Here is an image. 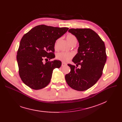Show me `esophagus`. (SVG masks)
<instances>
[{
    "label": "esophagus",
    "mask_w": 122,
    "mask_h": 122,
    "mask_svg": "<svg viewBox=\"0 0 122 122\" xmlns=\"http://www.w3.org/2000/svg\"><path fill=\"white\" fill-rule=\"evenodd\" d=\"M67 65V64L65 63H64V62H62V67H64V66H65Z\"/></svg>",
    "instance_id": "esophagus-1"
}]
</instances>
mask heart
I'll list each match as a JSON object with an SVG mask.
<instances>
[{
    "mask_svg": "<svg viewBox=\"0 0 122 122\" xmlns=\"http://www.w3.org/2000/svg\"><path fill=\"white\" fill-rule=\"evenodd\" d=\"M66 39L70 45H72L73 43H76V42H77V39H76V37L71 34L67 35V36H66ZM58 41L59 40H57L55 43L54 47L55 48L57 47V44L58 42ZM74 56V54L73 53L61 52L57 54L56 58L58 60H60L63 62H67L71 59H72Z\"/></svg>",
    "mask_w": 122,
    "mask_h": 122,
    "instance_id": "obj_1",
    "label": "heart"
}]
</instances>
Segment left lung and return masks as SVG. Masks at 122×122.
Returning a JSON list of instances; mask_svg holds the SVG:
<instances>
[{"label":"left lung","mask_w":122,"mask_h":122,"mask_svg":"<svg viewBox=\"0 0 122 122\" xmlns=\"http://www.w3.org/2000/svg\"><path fill=\"white\" fill-rule=\"evenodd\" d=\"M68 31L74 35L79 43L78 53L72 61L79 69L71 64L70 72L65 75L67 84L78 91H86L94 85L102 76L107 59L103 41L90 29H71Z\"/></svg>","instance_id":"left-lung-1"}]
</instances>
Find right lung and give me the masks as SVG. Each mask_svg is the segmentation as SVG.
Masks as SVG:
<instances>
[{"label":"right lung","mask_w":122,"mask_h":122,"mask_svg":"<svg viewBox=\"0 0 122 122\" xmlns=\"http://www.w3.org/2000/svg\"><path fill=\"white\" fill-rule=\"evenodd\" d=\"M68 29L41 25L24 35L17 51V60L19 76L25 85L38 90L49 84L53 69L60 68L62 63L56 60L44 64L42 61L55 58L56 41Z\"/></svg>","instance_id":"1"}]
</instances>
